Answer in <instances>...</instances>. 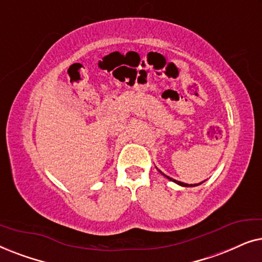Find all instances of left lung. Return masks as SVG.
Instances as JSON below:
<instances>
[{"label":"left lung","instance_id":"obj_1","mask_svg":"<svg viewBox=\"0 0 262 262\" xmlns=\"http://www.w3.org/2000/svg\"><path fill=\"white\" fill-rule=\"evenodd\" d=\"M159 171H160L161 174L163 175V177H166V178L168 179V180L173 181V182H175V184H178L179 186H182V187H195V186H198V185H202L203 182H204V181H202V182H199V184H194V185H192V184H191V185H188V184H185V182H181V181H178V180H175V179H173V178H169V177H168V175H166V174H164V173H162V171H161L160 169H159Z\"/></svg>","mask_w":262,"mask_h":262}]
</instances>
